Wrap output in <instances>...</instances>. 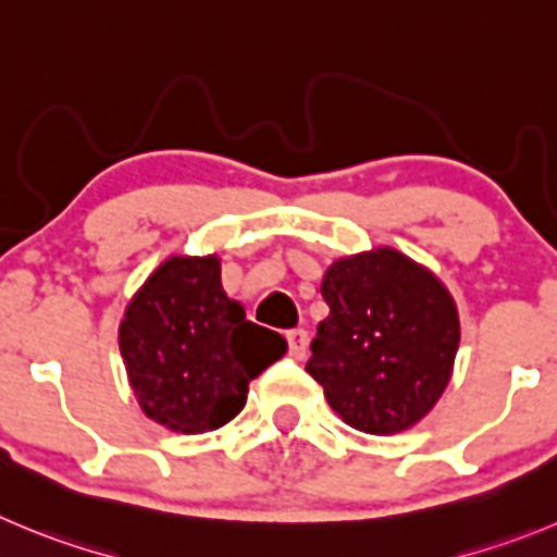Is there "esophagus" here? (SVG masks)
Returning <instances> with one entry per match:
<instances>
[{
    "label": "esophagus",
    "mask_w": 557,
    "mask_h": 557,
    "mask_svg": "<svg viewBox=\"0 0 557 557\" xmlns=\"http://www.w3.org/2000/svg\"><path fill=\"white\" fill-rule=\"evenodd\" d=\"M285 341H288V355L294 357V360H302V357L308 355V332L305 330H290L288 335H285Z\"/></svg>",
    "instance_id": "34e87169"
}]
</instances>
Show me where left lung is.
I'll use <instances>...</instances> for the list:
<instances>
[{
    "label": "left lung",
    "instance_id": "obj_1",
    "mask_svg": "<svg viewBox=\"0 0 557 557\" xmlns=\"http://www.w3.org/2000/svg\"><path fill=\"white\" fill-rule=\"evenodd\" d=\"M330 315L308 373L351 429L396 434L431 412L459 351V313L440 280L393 247L341 258L321 280Z\"/></svg>",
    "mask_w": 557,
    "mask_h": 557
}]
</instances>
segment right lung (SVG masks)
Wrapping results in <instances>:
<instances>
[{
    "mask_svg": "<svg viewBox=\"0 0 557 557\" xmlns=\"http://www.w3.org/2000/svg\"><path fill=\"white\" fill-rule=\"evenodd\" d=\"M117 341L139 409L181 434L236 418L247 384L288 349L225 294L216 255L161 263L128 302Z\"/></svg>",
    "mask_w": 557,
    "mask_h": 557,
    "instance_id": "add662e5",
    "label": "right lung"
}]
</instances>
